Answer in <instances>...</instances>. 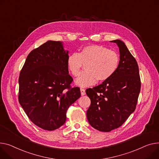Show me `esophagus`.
<instances>
[{"label": "esophagus", "instance_id": "obj_1", "mask_svg": "<svg viewBox=\"0 0 159 159\" xmlns=\"http://www.w3.org/2000/svg\"><path fill=\"white\" fill-rule=\"evenodd\" d=\"M80 93H81L82 96H84V95L86 94V91L83 88H80Z\"/></svg>", "mask_w": 159, "mask_h": 159}]
</instances>
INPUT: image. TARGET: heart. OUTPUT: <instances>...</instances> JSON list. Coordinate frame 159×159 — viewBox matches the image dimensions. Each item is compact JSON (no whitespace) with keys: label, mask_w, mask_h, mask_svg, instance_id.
Segmentation results:
<instances>
[{"label":"heart","mask_w":159,"mask_h":159,"mask_svg":"<svg viewBox=\"0 0 159 159\" xmlns=\"http://www.w3.org/2000/svg\"><path fill=\"white\" fill-rule=\"evenodd\" d=\"M67 67L73 77L79 75L83 65L84 71L76 80L81 87L93 85L97 80L102 82L110 79L120 65L119 55L115 51L102 45H91L83 47L78 53L70 54L67 59Z\"/></svg>","instance_id":"b5f03b06"}]
</instances>
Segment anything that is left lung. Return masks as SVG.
<instances>
[{
    "label": "left lung",
    "mask_w": 159,
    "mask_h": 159,
    "mask_svg": "<svg viewBox=\"0 0 159 159\" xmlns=\"http://www.w3.org/2000/svg\"><path fill=\"white\" fill-rule=\"evenodd\" d=\"M120 50L118 70L108 80L86 93L91 100L87 118L95 129L108 132L118 129L135 111L141 90L139 67L123 42L112 41Z\"/></svg>",
    "instance_id": "8db88e82"
}]
</instances>
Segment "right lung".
Returning a JSON list of instances; mask_svg holds the SVG:
<instances>
[{"label": "right lung", "mask_w": 159, "mask_h": 159, "mask_svg": "<svg viewBox=\"0 0 159 159\" xmlns=\"http://www.w3.org/2000/svg\"><path fill=\"white\" fill-rule=\"evenodd\" d=\"M68 51L62 42L48 41L27 56L18 79V101L29 120L46 130L59 129L66 111L81 96L72 88L67 67Z\"/></svg>", "instance_id": "obj_1"}]
</instances>
